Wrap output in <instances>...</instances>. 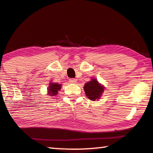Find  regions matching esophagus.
<instances>
[{
	"mask_svg": "<svg viewBox=\"0 0 153 153\" xmlns=\"http://www.w3.org/2000/svg\"><path fill=\"white\" fill-rule=\"evenodd\" d=\"M69 82H70V83H72V84H76L77 82V80H76V79L72 78V79H69Z\"/></svg>",
	"mask_w": 153,
	"mask_h": 153,
	"instance_id": "esophagus-1",
	"label": "esophagus"
}]
</instances>
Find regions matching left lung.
<instances>
[{
    "label": "left lung",
    "instance_id": "8db88e82",
    "mask_svg": "<svg viewBox=\"0 0 153 153\" xmlns=\"http://www.w3.org/2000/svg\"><path fill=\"white\" fill-rule=\"evenodd\" d=\"M105 87L99 83L96 78H92L91 81L84 84V90L87 97L92 101L98 100L101 98Z\"/></svg>",
    "mask_w": 153,
    "mask_h": 153
}]
</instances>
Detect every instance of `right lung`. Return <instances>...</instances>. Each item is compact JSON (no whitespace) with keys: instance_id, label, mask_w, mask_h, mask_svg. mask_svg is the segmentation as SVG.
Masks as SVG:
<instances>
[{"instance_id":"right-lung-1","label":"right lung","mask_w":153,"mask_h":153,"mask_svg":"<svg viewBox=\"0 0 153 153\" xmlns=\"http://www.w3.org/2000/svg\"><path fill=\"white\" fill-rule=\"evenodd\" d=\"M62 84L59 83H55V82H50L49 86L48 87V94L50 97L55 98L57 94H59V92L61 89Z\"/></svg>"}]
</instances>
